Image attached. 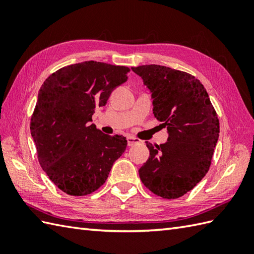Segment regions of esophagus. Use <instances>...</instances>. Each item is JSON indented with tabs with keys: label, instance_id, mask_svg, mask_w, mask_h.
<instances>
[{
	"label": "esophagus",
	"instance_id": "esophagus-1",
	"mask_svg": "<svg viewBox=\"0 0 254 254\" xmlns=\"http://www.w3.org/2000/svg\"><path fill=\"white\" fill-rule=\"evenodd\" d=\"M127 145L128 146H133V145H135L137 143H139V139L138 138H135L133 136H127Z\"/></svg>",
	"mask_w": 254,
	"mask_h": 254
}]
</instances>
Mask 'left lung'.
Returning a JSON list of instances; mask_svg holds the SVG:
<instances>
[{
	"mask_svg": "<svg viewBox=\"0 0 254 254\" xmlns=\"http://www.w3.org/2000/svg\"><path fill=\"white\" fill-rule=\"evenodd\" d=\"M132 69L152 91L154 116L169 133L165 144H146L149 158L139 178L156 195L178 198L207 174L219 136L218 116L193 75L157 64Z\"/></svg>",
	"mask_w": 254,
	"mask_h": 254,
	"instance_id": "8db88e82",
	"label": "left lung"
}]
</instances>
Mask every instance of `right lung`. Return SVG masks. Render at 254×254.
Masks as SVG:
<instances>
[{
  "instance_id": "obj_1",
  "label": "right lung",
  "mask_w": 254,
  "mask_h": 254,
  "mask_svg": "<svg viewBox=\"0 0 254 254\" xmlns=\"http://www.w3.org/2000/svg\"><path fill=\"white\" fill-rule=\"evenodd\" d=\"M127 66L86 61L64 66L42 84L30 119L37 157L49 179L68 195L83 196L106 182L127 148L90 124L96 109L127 80Z\"/></svg>"
}]
</instances>
